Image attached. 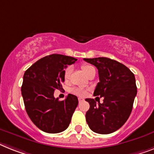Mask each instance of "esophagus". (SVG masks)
I'll list each match as a JSON object with an SVG mask.
<instances>
[{
  "label": "esophagus",
  "mask_w": 154,
  "mask_h": 154,
  "mask_svg": "<svg viewBox=\"0 0 154 154\" xmlns=\"http://www.w3.org/2000/svg\"><path fill=\"white\" fill-rule=\"evenodd\" d=\"M84 101V99L82 98V97H79V102H82V101Z\"/></svg>",
  "instance_id": "obj_1"
}]
</instances>
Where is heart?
<instances>
[{
  "mask_svg": "<svg viewBox=\"0 0 154 154\" xmlns=\"http://www.w3.org/2000/svg\"><path fill=\"white\" fill-rule=\"evenodd\" d=\"M82 69L83 71L86 75L90 73L91 71L93 70H95L94 68L93 67L91 64H82ZM72 67L71 66H68L67 68L64 70V72H63V78L65 81H68V79H70V75H71V73H72ZM72 93H74L75 94L78 95V96H81V97H83L86 94V90L84 88H82V87H76V88L72 89Z\"/></svg>",
  "mask_w": 154,
  "mask_h": 154,
  "instance_id": "b5f03b06",
  "label": "heart"
}]
</instances>
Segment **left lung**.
<instances>
[{
	"mask_svg": "<svg viewBox=\"0 0 154 154\" xmlns=\"http://www.w3.org/2000/svg\"><path fill=\"white\" fill-rule=\"evenodd\" d=\"M84 60L98 70L99 82L94 95L104 98L98 105L96 99H86L90 104L86 120L95 133L110 134L121 128L130 116L137 94L134 75L123 63L107 57Z\"/></svg>",
	"mask_w": 154,
	"mask_h": 154,
	"instance_id": "1",
	"label": "left lung"
}]
</instances>
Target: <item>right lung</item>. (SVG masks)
I'll return each mask as SVG.
<instances>
[{"label":"right lung","instance_id":"obj_1","mask_svg":"<svg viewBox=\"0 0 154 154\" xmlns=\"http://www.w3.org/2000/svg\"><path fill=\"white\" fill-rule=\"evenodd\" d=\"M77 59L60 54H52L38 60L26 70L21 92L26 113L40 130L56 134L68 128L78 98L73 94L59 101L53 96L55 90H61L63 72L67 65Z\"/></svg>","mask_w":154,"mask_h":154}]
</instances>
